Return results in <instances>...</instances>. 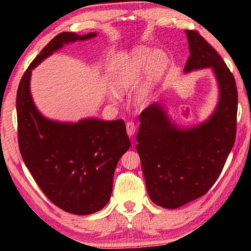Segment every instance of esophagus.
<instances>
[{
  "instance_id": "obj_1",
  "label": "esophagus",
  "mask_w": 251,
  "mask_h": 251,
  "mask_svg": "<svg viewBox=\"0 0 251 251\" xmlns=\"http://www.w3.org/2000/svg\"><path fill=\"white\" fill-rule=\"evenodd\" d=\"M126 131H127V134H128L129 137H133L134 134H135V131H136L135 123H133V122L126 123Z\"/></svg>"
}]
</instances>
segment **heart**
<instances>
[{
  "label": "heart",
  "mask_w": 251,
  "mask_h": 251,
  "mask_svg": "<svg viewBox=\"0 0 251 251\" xmlns=\"http://www.w3.org/2000/svg\"><path fill=\"white\" fill-rule=\"evenodd\" d=\"M169 67V58L162 50L147 46L131 49L117 63L113 76V90L125 97L139 88L137 103L145 107ZM115 97L111 95L110 99Z\"/></svg>",
  "instance_id": "heart-1"
}]
</instances>
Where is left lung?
<instances>
[{
  "mask_svg": "<svg viewBox=\"0 0 251 251\" xmlns=\"http://www.w3.org/2000/svg\"><path fill=\"white\" fill-rule=\"evenodd\" d=\"M190 57L184 74L211 68L218 102L206 121L180 127L156 102L140 114L136 149L151 201L177 208L201 198L215 183L236 137V82L217 51L197 30H185Z\"/></svg>",
  "mask_w": 251,
  "mask_h": 251,
  "instance_id": "8db88e82",
  "label": "left lung"
}]
</instances>
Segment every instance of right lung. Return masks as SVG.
<instances>
[{
    "instance_id": "right-lung-1",
    "label": "right lung",
    "mask_w": 251,
    "mask_h": 251,
    "mask_svg": "<svg viewBox=\"0 0 251 251\" xmlns=\"http://www.w3.org/2000/svg\"><path fill=\"white\" fill-rule=\"evenodd\" d=\"M97 35H57L25 71L16 97L18 145L25 166L50 201L75 215L99 212L110 201L114 171L130 147L125 123L93 117L76 123L49 120L33 101L30 76L34 68L65 45Z\"/></svg>"
}]
</instances>
